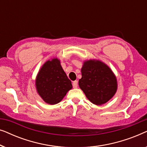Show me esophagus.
I'll use <instances>...</instances> for the list:
<instances>
[{"mask_svg":"<svg viewBox=\"0 0 147 147\" xmlns=\"http://www.w3.org/2000/svg\"><path fill=\"white\" fill-rule=\"evenodd\" d=\"M72 85H73V87L74 88H76L78 87V81H74L73 82V84H72Z\"/></svg>","mask_w":147,"mask_h":147,"instance_id":"obj_1","label":"esophagus"}]
</instances>
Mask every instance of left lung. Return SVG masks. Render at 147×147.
I'll use <instances>...</instances> for the list:
<instances>
[{"label": "left lung", "instance_id": "1", "mask_svg": "<svg viewBox=\"0 0 147 147\" xmlns=\"http://www.w3.org/2000/svg\"><path fill=\"white\" fill-rule=\"evenodd\" d=\"M79 86L86 98L96 105H102L115 95L117 79L109 66L98 59L84 61Z\"/></svg>", "mask_w": 147, "mask_h": 147}]
</instances>
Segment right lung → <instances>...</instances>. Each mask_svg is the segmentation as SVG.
<instances>
[{
	"mask_svg": "<svg viewBox=\"0 0 147 147\" xmlns=\"http://www.w3.org/2000/svg\"><path fill=\"white\" fill-rule=\"evenodd\" d=\"M35 87L45 103L54 105L63 100L72 88V84L62 68L59 59L53 57L41 66L36 77Z\"/></svg>",
	"mask_w": 147,
	"mask_h": 147,
	"instance_id": "1",
	"label": "right lung"
}]
</instances>
